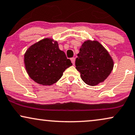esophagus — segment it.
<instances>
[{"label": "esophagus", "mask_w": 135, "mask_h": 135, "mask_svg": "<svg viewBox=\"0 0 135 135\" xmlns=\"http://www.w3.org/2000/svg\"><path fill=\"white\" fill-rule=\"evenodd\" d=\"M70 60H71V61H72V64L74 65L75 64V58H72Z\"/></svg>", "instance_id": "34e87169"}]
</instances>
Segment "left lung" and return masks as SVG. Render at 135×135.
Listing matches in <instances>:
<instances>
[{
	"label": "left lung",
	"mask_w": 135,
	"mask_h": 135,
	"mask_svg": "<svg viewBox=\"0 0 135 135\" xmlns=\"http://www.w3.org/2000/svg\"><path fill=\"white\" fill-rule=\"evenodd\" d=\"M76 58V69L87 85L95 86L102 83L114 67V61L109 52L99 42L86 40L82 43Z\"/></svg>",
	"instance_id": "1"
}]
</instances>
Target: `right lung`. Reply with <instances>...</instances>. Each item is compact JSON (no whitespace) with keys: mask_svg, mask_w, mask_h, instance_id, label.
<instances>
[{"mask_svg":"<svg viewBox=\"0 0 135 135\" xmlns=\"http://www.w3.org/2000/svg\"><path fill=\"white\" fill-rule=\"evenodd\" d=\"M24 63L31 79L45 86L56 83L72 65L59 49L57 41L51 38H44L29 47L24 53Z\"/></svg>","mask_w":135,"mask_h":135,"instance_id":"obj_1","label":"right lung"}]
</instances>
